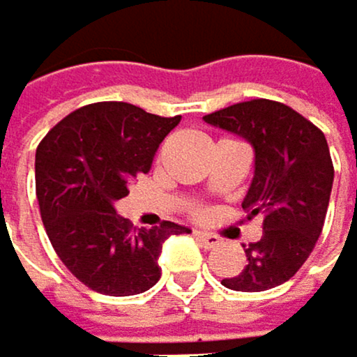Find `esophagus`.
Here are the masks:
<instances>
[{
    "instance_id": "34e87169",
    "label": "esophagus",
    "mask_w": 357,
    "mask_h": 357,
    "mask_svg": "<svg viewBox=\"0 0 357 357\" xmlns=\"http://www.w3.org/2000/svg\"><path fill=\"white\" fill-rule=\"evenodd\" d=\"M197 241H199L206 249L210 247H217L221 243V236H217V234H208V231H195Z\"/></svg>"
}]
</instances>
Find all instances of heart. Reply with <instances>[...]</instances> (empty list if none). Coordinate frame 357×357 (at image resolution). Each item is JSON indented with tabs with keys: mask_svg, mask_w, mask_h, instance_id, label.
<instances>
[{
	"mask_svg": "<svg viewBox=\"0 0 357 357\" xmlns=\"http://www.w3.org/2000/svg\"><path fill=\"white\" fill-rule=\"evenodd\" d=\"M197 214H199V210H197Z\"/></svg>",
	"mask_w": 357,
	"mask_h": 357,
	"instance_id": "1",
	"label": "heart"
}]
</instances>
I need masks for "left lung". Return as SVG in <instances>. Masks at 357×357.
Instances as JSON below:
<instances>
[{
  "mask_svg": "<svg viewBox=\"0 0 357 357\" xmlns=\"http://www.w3.org/2000/svg\"><path fill=\"white\" fill-rule=\"evenodd\" d=\"M206 123L243 136L256 153V171L243 210L262 214V238L245 247L247 264L221 284L260 293L288 282L312 253L325 223L334 165L325 134L280 101L251 99L204 116Z\"/></svg>",
  "mask_w": 357,
  "mask_h": 357,
  "instance_id": "left-lung-1",
  "label": "left lung"
}]
</instances>
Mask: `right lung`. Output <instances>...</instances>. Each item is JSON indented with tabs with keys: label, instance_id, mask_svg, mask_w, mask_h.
I'll list each match as a JSON object with an SVG mask.
<instances>
[{
	"label": "right lung",
	"instance_id": "1",
	"mask_svg": "<svg viewBox=\"0 0 357 357\" xmlns=\"http://www.w3.org/2000/svg\"><path fill=\"white\" fill-rule=\"evenodd\" d=\"M180 119L99 101L64 116L40 140L34 171L45 231L62 264L95 293H145L160 280L162 243L190 231L171 221L136 229L114 210Z\"/></svg>",
	"mask_w": 357,
	"mask_h": 357
}]
</instances>
